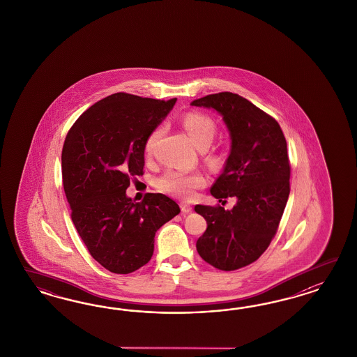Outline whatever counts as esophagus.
I'll return each mask as SVG.
<instances>
[{
    "label": "esophagus",
    "instance_id": "obj_1",
    "mask_svg": "<svg viewBox=\"0 0 357 357\" xmlns=\"http://www.w3.org/2000/svg\"><path fill=\"white\" fill-rule=\"evenodd\" d=\"M181 209L183 213H190L192 212V206H188V204H181Z\"/></svg>",
    "mask_w": 357,
    "mask_h": 357
}]
</instances>
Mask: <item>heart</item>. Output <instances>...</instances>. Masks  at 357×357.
I'll use <instances>...</instances> for the list:
<instances>
[{"mask_svg":"<svg viewBox=\"0 0 357 357\" xmlns=\"http://www.w3.org/2000/svg\"><path fill=\"white\" fill-rule=\"evenodd\" d=\"M182 126L188 133L190 139L199 148L212 142L216 135V126L213 120L206 115L191 112L182 119ZM161 135V130H155L148 137L145 144V151L151 154L153 146ZM206 184V178L199 173L187 174L169 170L158 179V187L166 194L174 195L183 200H190L195 196V191Z\"/></svg>","mask_w":357,"mask_h":357,"instance_id":"b5f03b06","label":"heart"}]
</instances>
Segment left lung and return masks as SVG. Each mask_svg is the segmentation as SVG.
I'll list each match as a JSON object with an SVG mask.
<instances>
[{
  "mask_svg": "<svg viewBox=\"0 0 357 357\" xmlns=\"http://www.w3.org/2000/svg\"><path fill=\"white\" fill-rule=\"evenodd\" d=\"M191 106L222 115L231 146L211 194L222 204L227 197L237 199L230 211L195 206L208 225L196 249L218 270H238L258 259L278 231L291 192L287 141L276 120L238 94H211Z\"/></svg>",
  "mask_w": 357,
  "mask_h": 357,
  "instance_id": "obj_1",
  "label": "left lung"
}]
</instances>
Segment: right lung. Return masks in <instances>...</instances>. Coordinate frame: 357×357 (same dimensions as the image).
Wrapping results in <instances>:
<instances>
[{
  "mask_svg": "<svg viewBox=\"0 0 357 357\" xmlns=\"http://www.w3.org/2000/svg\"><path fill=\"white\" fill-rule=\"evenodd\" d=\"M116 93L87 108L65 139L61 169L72 221L90 255L114 273H130L151 260L155 231L181 209L163 194L141 203L127 196L142 175L148 137L174 107Z\"/></svg>",
  "mask_w": 357,
  "mask_h": 357,
  "instance_id": "add662e5",
  "label": "right lung"
}]
</instances>
